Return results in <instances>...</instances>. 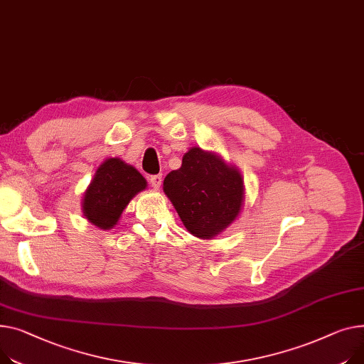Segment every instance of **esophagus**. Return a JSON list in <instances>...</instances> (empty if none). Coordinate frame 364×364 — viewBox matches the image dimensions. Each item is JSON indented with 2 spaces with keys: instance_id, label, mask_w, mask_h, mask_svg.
Returning <instances> with one entry per match:
<instances>
[{
  "instance_id": "1",
  "label": "esophagus",
  "mask_w": 364,
  "mask_h": 364,
  "mask_svg": "<svg viewBox=\"0 0 364 364\" xmlns=\"http://www.w3.org/2000/svg\"><path fill=\"white\" fill-rule=\"evenodd\" d=\"M149 181H151V184H152V187H154L155 190H159V187H161V184H162V176H161V174H158V176H151Z\"/></svg>"
}]
</instances>
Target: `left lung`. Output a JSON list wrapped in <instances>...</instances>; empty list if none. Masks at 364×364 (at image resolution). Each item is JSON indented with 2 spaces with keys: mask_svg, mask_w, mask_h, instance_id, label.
Returning <instances> with one entry per match:
<instances>
[{
  "mask_svg": "<svg viewBox=\"0 0 364 364\" xmlns=\"http://www.w3.org/2000/svg\"><path fill=\"white\" fill-rule=\"evenodd\" d=\"M164 191L188 232L203 240L231 225L245 202L238 169L196 146L184 154L181 168L165 177Z\"/></svg>",
  "mask_w": 364,
  "mask_h": 364,
  "instance_id": "8db88e82",
  "label": "left lung"
}]
</instances>
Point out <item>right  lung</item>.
I'll return each mask as SVG.
<instances>
[{
    "label": "right lung",
    "mask_w": 364,
    "mask_h": 364,
    "mask_svg": "<svg viewBox=\"0 0 364 364\" xmlns=\"http://www.w3.org/2000/svg\"><path fill=\"white\" fill-rule=\"evenodd\" d=\"M148 183L137 169L119 158L105 159L83 195V215L101 230L117 225L130 200L146 188Z\"/></svg>",
    "instance_id": "add662e5"
}]
</instances>
